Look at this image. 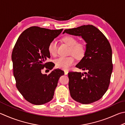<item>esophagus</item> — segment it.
I'll list each match as a JSON object with an SVG mask.
<instances>
[{
	"instance_id": "obj_1",
	"label": "esophagus",
	"mask_w": 125,
	"mask_h": 125,
	"mask_svg": "<svg viewBox=\"0 0 125 125\" xmlns=\"http://www.w3.org/2000/svg\"><path fill=\"white\" fill-rule=\"evenodd\" d=\"M68 73V72L67 71V70H65V71H64V74L65 75H67Z\"/></svg>"
}]
</instances>
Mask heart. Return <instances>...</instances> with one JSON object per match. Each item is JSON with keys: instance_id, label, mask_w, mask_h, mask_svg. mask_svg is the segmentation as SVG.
Returning <instances> with one entry per match:
<instances>
[{"instance_id": "obj_1", "label": "heart", "mask_w": 125, "mask_h": 125, "mask_svg": "<svg viewBox=\"0 0 125 125\" xmlns=\"http://www.w3.org/2000/svg\"><path fill=\"white\" fill-rule=\"evenodd\" d=\"M63 41L65 44L70 47V53L72 54L76 58H81L85 52V47L84 45L81 43H78L76 38L72 36L67 35L63 38ZM57 42L53 40L50 43L48 50L51 56H55L57 52ZM74 59L73 57H61L55 61L56 66L63 70H67L72 65L74 64Z\"/></svg>"}]
</instances>
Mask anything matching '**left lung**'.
I'll return each instance as SVG.
<instances>
[{
	"label": "left lung",
	"instance_id": "1",
	"mask_svg": "<svg viewBox=\"0 0 125 125\" xmlns=\"http://www.w3.org/2000/svg\"><path fill=\"white\" fill-rule=\"evenodd\" d=\"M79 36L86 42L84 56L76 67L87 72H69V90L72 98L81 104L100 99L107 91L113 70L112 50L108 39L92 25L65 29L63 34Z\"/></svg>",
	"mask_w": 125,
	"mask_h": 125
}]
</instances>
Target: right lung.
<instances>
[{"mask_svg":"<svg viewBox=\"0 0 125 125\" xmlns=\"http://www.w3.org/2000/svg\"><path fill=\"white\" fill-rule=\"evenodd\" d=\"M63 31L31 27L21 33L13 47L11 59L16 87L29 103L42 105L51 101L60 77L64 72L60 69L49 74H42L44 67L52 70L49 44Z\"/></svg>","mask_w":125,"mask_h":125,"instance_id":"right-lung-1","label":"right lung"}]
</instances>
